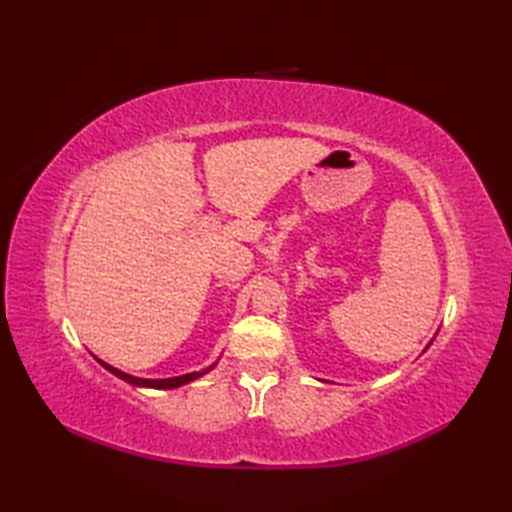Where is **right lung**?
<instances>
[{
  "instance_id": "obj_1",
  "label": "right lung",
  "mask_w": 512,
  "mask_h": 512,
  "mask_svg": "<svg viewBox=\"0 0 512 512\" xmlns=\"http://www.w3.org/2000/svg\"><path fill=\"white\" fill-rule=\"evenodd\" d=\"M99 363L107 369V372H112L114 376L123 378L125 383H129V385H138V387H156V389H173V387H180V385H184V383H191V380H195V378H200L202 374L209 372V369H213V367H209V369H204V372H193V374H184V376H176V378H165V380H145V378L129 376V374L121 372V369H116V367L107 365V363H103V361H99Z\"/></svg>"
}]
</instances>
